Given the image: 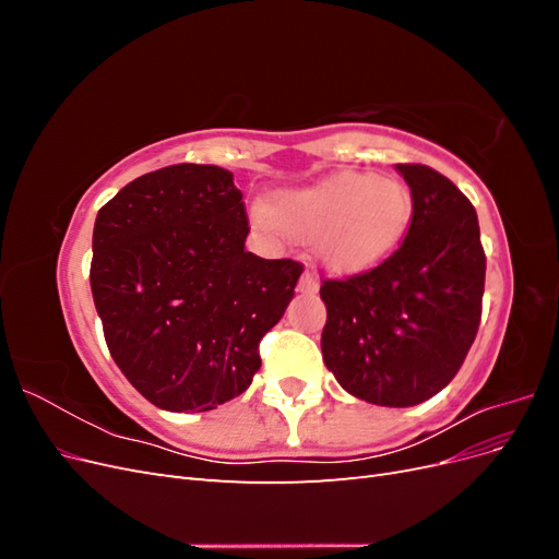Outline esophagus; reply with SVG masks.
I'll return each instance as SVG.
<instances>
[{
  "instance_id": "obj_1",
  "label": "esophagus",
  "mask_w": 559,
  "mask_h": 559,
  "mask_svg": "<svg viewBox=\"0 0 559 559\" xmlns=\"http://www.w3.org/2000/svg\"><path fill=\"white\" fill-rule=\"evenodd\" d=\"M317 289H319V284H317L314 275L312 273H302L300 282H298V292L300 294H314Z\"/></svg>"
}]
</instances>
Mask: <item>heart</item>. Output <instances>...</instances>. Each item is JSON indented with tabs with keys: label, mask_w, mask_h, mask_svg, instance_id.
Returning a JSON list of instances; mask_svg holds the SVG:
<instances>
[{
	"label": "heart",
	"mask_w": 559,
	"mask_h": 559,
	"mask_svg": "<svg viewBox=\"0 0 559 559\" xmlns=\"http://www.w3.org/2000/svg\"><path fill=\"white\" fill-rule=\"evenodd\" d=\"M413 222V195L394 177L335 173L300 189L277 191L253 207V224L270 238L310 242L333 275H357L382 263Z\"/></svg>",
	"instance_id": "heart-1"
}]
</instances>
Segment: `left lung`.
Masks as SVG:
<instances>
[{
	"label": "left lung",
	"mask_w": 559,
	"mask_h": 559,
	"mask_svg": "<svg viewBox=\"0 0 559 559\" xmlns=\"http://www.w3.org/2000/svg\"><path fill=\"white\" fill-rule=\"evenodd\" d=\"M396 170L411 186V228L378 267L321 284V354L352 396L408 408L448 386L476 341L485 251L478 214L448 177Z\"/></svg>",
	"instance_id": "1"
}]
</instances>
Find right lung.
Here are the masks:
<instances>
[{
  "mask_svg": "<svg viewBox=\"0 0 559 559\" xmlns=\"http://www.w3.org/2000/svg\"><path fill=\"white\" fill-rule=\"evenodd\" d=\"M233 173L181 163L142 175L97 212L91 289L116 366L170 413L214 411L261 368V337L302 265L245 249Z\"/></svg>",
  "mask_w": 559,
  "mask_h": 559,
  "instance_id": "obj_1",
  "label": "right lung"
}]
</instances>
